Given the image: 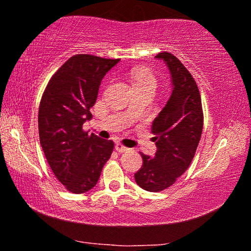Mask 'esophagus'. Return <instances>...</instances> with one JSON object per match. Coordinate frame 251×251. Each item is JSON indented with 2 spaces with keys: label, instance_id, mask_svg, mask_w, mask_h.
<instances>
[{
  "label": "esophagus",
  "instance_id": "obj_1",
  "mask_svg": "<svg viewBox=\"0 0 251 251\" xmlns=\"http://www.w3.org/2000/svg\"><path fill=\"white\" fill-rule=\"evenodd\" d=\"M115 149H116V151H118L119 153H125V152H128V151H129L128 147L123 146L121 143H116V145H115Z\"/></svg>",
  "mask_w": 251,
  "mask_h": 251
}]
</instances>
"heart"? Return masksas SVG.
Returning a JSON list of instances; mask_svg holds the SVG:
<instances>
[{
    "mask_svg": "<svg viewBox=\"0 0 251 251\" xmlns=\"http://www.w3.org/2000/svg\"><path fill=\"white\" fill-rule=\"evenodd\" d=\"M133 85H152L156 88V78L147 71H137L132 75Z\"/></svg>",
    "mask_w": 251,
    "mask_h": 251,
    "instance_id": "obj_1",
    "label": "heart"
}]
</instances>
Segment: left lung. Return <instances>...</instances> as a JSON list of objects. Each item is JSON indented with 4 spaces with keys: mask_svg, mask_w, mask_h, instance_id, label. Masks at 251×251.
<instances>
[{
    "mask_svg": "<svg viewBox=\"0 0 251 251\" xmlns=\"http://www.w3.org/2000/svg\"><path fill=\"white\" fill-rule=\"evenodd\" d=\"M170 74L169 99L153 121L156 152L142 154L143 166L135 180L149 192H160L173 185L193 160L203 128L200 92L194 78L174 54L155 56Z\"/></svg>",
    "mask_w": 251,
    "mask_h": 251,
    "instance_id": "8db88e82",
    "label": "left lung"
}]
</instances>
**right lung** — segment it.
<instances>
[{
	"label": "right lung",
	"mask_w": 251,
	"mask_h": 251,
	"mask_svg": "<svg viewBox=\"0 0 251 251\" xmlns=\"http://www.w3.org/2000/svg\"><path fill=\"white\" fill-rule=\"evenodd\" d=\"M120 59L75 54L47 85L39 109L40 143L57 179L72 193L96 186L114 143L82 130L101 80Z\"/></svg>",
	"instance_id": "right-lung-1"
}]
</instances>
